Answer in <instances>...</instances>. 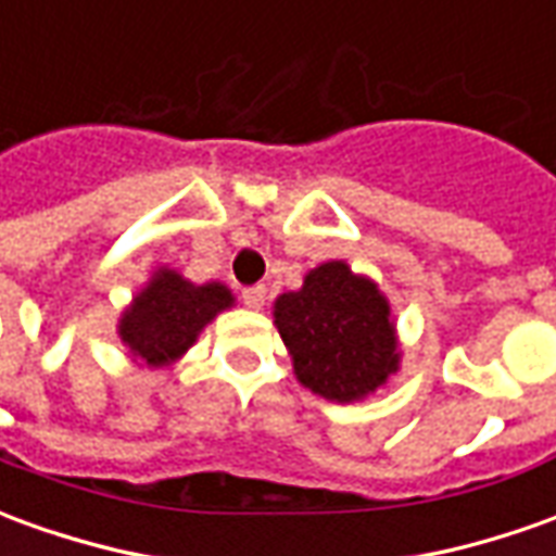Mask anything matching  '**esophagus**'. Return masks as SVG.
<instances>
[{
    "label": "esophagus",
    "instance_id": "1",
    "mask_svg": "<svg viewBox=\"0 0 556 556\" xmlns=\"http://www.w3.org/2000/svg\"><path fill=\"white\" fill-rule=\"evenodd\" d=\"M240 298H243V304L250 306V309H262V306H265L267 289L265 286H250V289L240 291Z\"/></svg>",
    "mask_w": 556,
    "mask_h": 556
}]
</instances>
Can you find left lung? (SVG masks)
I'll return each instance as SVG.
<instances>
[{
	"label": "left lung",
	"mask_w": 556,
	"mask_h": 556,
	"mask_svg": "<svg viewBox=\"0 0 556 556\" xmlns=\"http://www.w3.org/2000/svg\"><path fill=\"white\" fill-rule=\"evenodd\" d=\"M274 325L298 382L333 403L367 397L400 367L386 294L345 262L313 267L301 289L279 294Z\"/></svg>",
	"instance_id": "8db88e82"
}]
</instances>
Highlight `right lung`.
Here are the masks:
<instances>
[{
    "mask_svg": "<svg viewBox=\"0 0 556 556\" xmlns=\"http://www.w3.org/2000/svg\"><path fill=\"white\" fill-rule=\"evenodd\" d=\"M231 304L235 294L223 282L195 286L177 270L159 267L119 318V340L147 367H170Z\"/></svg>",
    "mask_w": 556,
    "mask_h": 556,
    "instance_id": "add662e5",
    "label": "right lung"
}]
</instances>
